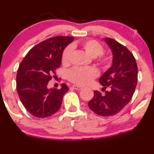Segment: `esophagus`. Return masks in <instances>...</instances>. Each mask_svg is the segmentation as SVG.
<instances>
[{
	"label": "esophagus",
	"instance_id": "esophagus-1",
	"mask_svg": "<svg viewBox=\"0 0 154 154\" xmlns=\"http://www.w3.org/2000/svg\"><path fill=\"white\" fill-rule=\"evenodd\" d=\"M72 88L75 90H81L82 88V87L79 86V85H72Z\"/></svg>",
	"mask_w": 154,
	"mask_h": 154
}]
</instances>
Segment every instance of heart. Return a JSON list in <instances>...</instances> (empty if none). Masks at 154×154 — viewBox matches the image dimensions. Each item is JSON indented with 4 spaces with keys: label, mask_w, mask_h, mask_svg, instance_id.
<instances>
[{
    "label": "heart",
    "mask_w": 154,
    "mask_h": 154,
    "mask_svg": "<svg viewBox=\"0 0 154 154\" xmlns=\"http://www.w3.org/2000/svg\"><path fill=\"white\" fill-rule=\"evenodd\" d=\"M81 45L88 55L93 57L100 56V62L104 66H107L110 64L111 58L109 56L102 54L103 51V46L96 40H85L81 43ZM73 48L72 45H68L64 48L62 53L61 60L63 64H67L70 60ZM98 74L97 69L93 66L80 67L75 66L68 72V79L73 83L77 85H86L89 83L94 77Z\"/></svg>",
    "instance_id": "b5f03b06"
}]
</instances>
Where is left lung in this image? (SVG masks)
I'll return each mask as SVG.
<instances>
[{"instance_id":"1","label":"left lung","mask_w":154,"mask_h":154,"mask_svg":"<svg viewBox=\"0 0 154 154\" xmlns=\"http://www.w3.org/2000/svg\"><path fill=\"white\" fill-rule=\"evenodd\" d=\"M104 41L112 52V63L99 81L103 90H110L104 95L94 91L88 106L98 115L106 117L118 114L131 100L136 88L138 67L133 54L125 46L110 38Z\"/></svg>"}]
</instances>
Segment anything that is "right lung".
Instances as JSON below:
<instances>
[{
    "label": "right lung",
    "instance_id": "1",
    "mask_svg": "<svg viewBox=\"0 0 154 154\" xmlns=\"http://www.w3.org/2000/svg\"><path fill=\"white\" fill-rule=\"evenodd\" d=\"M73 41L72 36H54L40 42L28 51L19 65L16 76V89L26 110L33 116L45 118L59 110L65 93L61 88H48L54 70L61 64L64 48Z\"/></svg>",
    "mask_w": 154,
    "mask_h": 154
}]
</instances>
